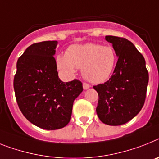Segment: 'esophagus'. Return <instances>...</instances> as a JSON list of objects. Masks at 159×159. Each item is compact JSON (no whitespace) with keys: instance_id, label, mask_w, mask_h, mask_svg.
I'll use <instances>...</instances> for the list:
<instances>
[{"instance_id":"1","label":"esophagus","mask_w":159,"mask_h":159,"mask_svg":"<svg viewBox=\"0 0 159 159\" xmlns=\"http://www.w3.org/2000/svg\"><path fill=\"white\" fill-rule=\"evenodd\" d=\"M83 89L84 90H87V89H89L90 88V85L88 83H86V82H83Z\"/></svg>"}]
</instances>
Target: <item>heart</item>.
Masks as SVG:
<instances>
[{"mask_svg": "<svg viewBox=\"0 0 159 159\" xmlns=\"http://www.w3.org/2000/svg\"><path fill=\"white\" fill-rule=\"evenodd\" d=\"M117 62V55L111 46L89 43L72 45L65 56L57 57V67L66 77L75 73V68L82 69L83 77L92 83H102L111 75Z\"/></svg>", "mask_w": 159, "mask_h": 159, "instance_id": "obj_1", "label": "heart"}]
</instances>
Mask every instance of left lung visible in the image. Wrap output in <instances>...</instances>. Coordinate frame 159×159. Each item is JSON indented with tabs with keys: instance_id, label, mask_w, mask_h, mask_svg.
<instances>
[{
	"instance_id": "8db88e82",
	"label": "left lung",
	"mask_w": 159,
	"mask_h": 159,
	"mask_svg": "<svg viewBox=\"0 0 159 159\" xmlns=\"http://www.w3.org/2000/svg\"><path fill=\"white\" fill-rule=\"evenodd\" d=\"M105 39L112 43L119 58L108 81L93 86L98 94L96 111L102 123L117 126L131 120L141 110L149 73L144 57L133 43L112 35Z\"/></svg>"
}]
</instances>
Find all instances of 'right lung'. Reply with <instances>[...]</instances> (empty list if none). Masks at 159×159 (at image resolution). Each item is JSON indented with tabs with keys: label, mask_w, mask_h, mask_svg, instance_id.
<instances>
[{
	"label": "right lung",
	"mask_w": 159,
	"mask_h": 159,
	"mask_svg": "<svg viewBox=\"0 0 159 159\" xmlns=\"http://www.w3.org/2000/svg\"><path fill=\"white\" fill-rule=\"evenodd\" d=\"M57 41L29 46L17 62L14 88L18 107L33 125L47 130L62 129L71 119L73 101L83 90L81 81L64 82L54 58Z\"/></svg>",
	"instance_id": "obj_1"
}]
</instances>
